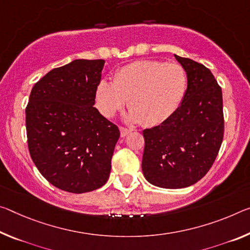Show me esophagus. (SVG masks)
Returning a JSON list of instances; mask_svg holds the SVG:
<instances>
[{
  "label": "esophagus",
  "mask_w": 250,
  "mask_h": 250,
  "mask_svg": "<svg viewBox=\"0 0 250 250\" xmlns=\"http://www.w3.org/2000/svg\"><path fill=\"white\" fill-rule=\"evenodd\" d=\"M130 132H131V130H130V129H126V128H125V126H120V136L122 138L128 136Z\"/></svg>",
  "instance_id": "1"
}]
</instances>
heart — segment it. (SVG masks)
I'll return each instance as SVG.
<instances>
[{
  "instance_id": "1",
  "label": "heart",
  "mask_w": 250,
  "mask_h": 250,
  "mask_svg": "<svg viewBox=\"0 0 250 250\" xmlns=\"http://www.w3.org/2000/svg\"><path fill=\"white\" fill-rule=\"evenodd\" d=\"M187 91V75L176 63L142 60L130 63L114 74L113 82L101 80L96 106L112 118L129 100L128 121L153 126L164 124L179 108Z\"/></svg>"
}]
</instances>
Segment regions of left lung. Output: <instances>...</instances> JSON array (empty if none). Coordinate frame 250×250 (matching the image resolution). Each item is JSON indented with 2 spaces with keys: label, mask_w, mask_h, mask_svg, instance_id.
<instances>
[{
  "label": "left lung",
  "mask_w": 250,
  "mask_h": 250,
  "mask_svg": "<svg viewBox=\"0 0 250 250\" xmlns=\"http://www.w3.org/2000/svg\"><path fill=\"white\" fill-rule=\"evenodd\" d=\"M187 73V91L176 113L144 130L142 172L160 188L179 189L209 171L224 138L223 93L211 71L175 54Z\"/></svg>",
  "instance_id": "obj_1"
}]
</instances>
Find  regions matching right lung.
<instances>
[{
    "instance_id": "1",
    "label": "right lung",
    "mask_w": 250,
    "mask_h": 250,
    "mask_svg": "<svg viewBox=\"0 0 250 250\" xmlns=\"http://www.w3.org/2000/svg\"><path fill=\"white\" fill-rule=\"evenodd\" d=\"M104 60H74L35 83L25 109L31 158L64 191L96 190L109 179L119 128L94 108Z\"/></svg>"
}]
</instances>
